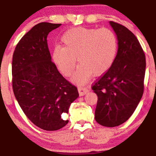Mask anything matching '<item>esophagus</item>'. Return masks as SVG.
Here are the masks:
<instances>
[{
    "instance_id": "1",
    "label": "esophagus",
    "mask_w": 156,
    "mask_h": 156,
    "mask_svg": "<svg viewBox=\"0 0 156 156\" xmlns=\"http://www.w3.org/2000/svg\"><path fill=\"white\" fill-rule=\"evenodd\" d=\"M78 90L79 95H80V96L84 95L85 93L89 91V89H87V87H79Z\"/></svg>"
}]
</instances>
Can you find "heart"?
Segmentation results:
<instances>
[{
  "instance_id": "obj_1",
  "label": "heart",
  "mask_w": 156,
  "mask_h": 156,
  "mask_svg": "<svg viewBox=\"0 0 156 156\" xmlns=\"http://www.w3.org/2000/svg\"><path fill=\"white\" fill-rule=\"evenodd\" d=\"M63 47L56 46L53 60L66 77L73 74L76 58L80 63L73 80L83 84L93 73L100 76L110 69L118 51V39L112 30L107 28L76 27L70 29L61 37Z\"/></svg>"
}]
</instances>
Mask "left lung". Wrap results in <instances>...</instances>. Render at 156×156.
<instances>
[{"label":"left lung","mask_w":156,"mask_h":156,"mask_svg":"<svg viewBox=\"0 0 156 156\" xmlns=\"http://www.w3.org/2000/svg\"><path fill=\"white\" fill-rule=\"evenodd\" d=\"M118 39L115 61L92 85L98 95L95 119L98 124L114 127L132 115L144 90L146 56L139 40L122 25L109 22Z\"/></svg>","instance_id":"left-lung-1"}]
</instances>
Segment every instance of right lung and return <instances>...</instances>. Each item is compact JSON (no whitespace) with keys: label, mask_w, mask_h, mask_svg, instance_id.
Here are the masks:
<instances>
[{"label":"right lung","mask_w":156,"mask_h":156,"mask_svg":"<svg viewBox=\"0 0 156 156\" xmlns=\"http://www.w3.org/2000/svg\"><path fill=\"white\" fill-rule=\"evenodd\" d=\"M61 24L40 23L22 37L15 47L12 62L15 97L23 112L43 130L65 126L63 119L79 96L75 85L59 73L51 61L47 35Z\"/></svg>","instance_id":"right-lung-1"}]
</instances>
